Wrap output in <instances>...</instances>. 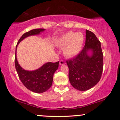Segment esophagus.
Segmentation results:
<instances>
[{
    "label": "esophagus",
    "instance_id": "esophagus-1",
    "mask_svg": "<svg viewBox=\"0 0 120 120\" xmlns=\"http://www.w3.org/2000/svg\"><path fill=\"white\" fill-rule=\"evenodd\" d=\"M59 64L60 65H65L66 64V62L64 61V60H60V62H59Z\"/></svg>",
    "mask_w": 120,
    "mask_h": 120
}]
</instances>
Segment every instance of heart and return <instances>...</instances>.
Segmentation results:
<instances>
[{
    "label": "heart",
    "mask_w": 120,
    "mask_h": 120,
    "mask_svg": "<svg viewBox=\"0 0 120 120\" xmlns=\"http://www.w3.org/2000/svg\"><path fill=\"white\" fill-rule=\"evenodd\" d=\"M84 36L81 32H69L59 39L57 45L64 49V54L67 57H73L79 54L82 47Z\"/></svg>",
    "instance_id": "1"
}]
</instances>
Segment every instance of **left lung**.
<instances>
[{"mask_svg":"<svg viewBox=\"0 0 120 120\" xmlns=\"http://www.w3.org/2000/svg\"><path fill=\"white\" fill-rule=\"evenodd\" d=\"M85 46L75 57L66 61L71 85L79 90L92 88L99 82L103 71V53L101 42L92 32L86 30ZM92 51V56L87 52Z\"/></svg>","mask_w":120,"mask_h":120,"instance_id":"left-lung-1","label":"left lung"}]
</instances>
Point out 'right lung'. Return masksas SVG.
<instances>
[{
    "label": "right lung",
    "mask_w": 120,
    "mask_h": 120,
    "mask_svg": "<svg viewBox=\"0 0 120 120\" xmlns=\"http://www.w3.org/2000/svg\"><path fill=\"white\" fill-rule=\"evenodd\" d=\"M44 28H37L25 33L17 43L18 44L26 37L30 35L38 34L41 32L44 31ZM15 48V67L21 82L27 88L32 92L37 93H41L47 91L51 87L53 82V75L59 67V61L56 62H47L41 67L34 71H27L23 69L19 65L16 57Z\"/></svg>",
    "instance_id": "right-lung-1"
}]
</instances>
